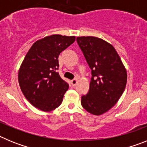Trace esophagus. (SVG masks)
<instances>
[{
  "instance_id": "esophagus-1",
  "label": "esophagus",
  "mask_w": 147,
  "mask_h": 147,
  "mask_svg": "<svg viewBox=\"0 0 147 147\" xmlns=\"http://www.w3.org/2000/svg\"><path fill=\"white\" fill-rule=\"evenodd\" d=\"M77 82H78L77 79H74L73 80H71V85H72V86H75V85L77 84Z\"/></svg>"
}]
</instances>
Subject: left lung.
<instances>
[{"label": "left lung", "mask_w": 147, "mask_h": 147, "mask_svg": "<svg viewBox=\"0 0 147 147\" xmlns=\"http://www.w3.org/2000/svg\"><path fill=\"white\" fill-rule=\"evenodd\" d=\"M77 43L91 69L88 94L82 96L83 108L99 115L117 103L127 84V71L111 44L96 37H78Z\"/></svg>", "instance_id": "obj_1"}]
</instances>
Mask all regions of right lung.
<instances>
[{
    "label": "right lung",
    "mask_w": 147,
    "mask_h": 147,
    "mask_svg": "<svg viewBox=\"0 0 147 147\" xmlns=\"http://www.w3.org/2000/svg\"><path fill=\"white\" fill-rule=\"evenodd\" d=\"M75 41L74 36L54 34L32 45L20 65L18 81L26 99L44 112L58 107L69 85L59 76L58 57Z\"/></svg>",
    "instance_id": "add662e5"
}]
</instances>
